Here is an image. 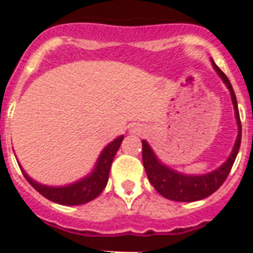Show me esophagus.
I'll return each mask as SVG.
<instances>
[{"instance_id":"obj_1","label":"esophagus","mask_w":253,"mask_h":253,"mask_svg":"<svg viewBox=\"0 0 253 253\" xmlns=\"http://www.w3.org/2000/svg\"><path fill=\"white\" fill-rule=\"evenodd\" d=\"M132 132H134V131H132Z\"/></svg>"}]
</instances>
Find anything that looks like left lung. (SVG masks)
Instances as JSON below:
<instances>
[{
    "label": "left lung",
    "instance_id": "obj_1",
    "mask_svg": "<svg viewBox=\"0 0 253 253\" xmlns=\"http://www.w3.org/2000/svg\"><path fill=\"white\" fill-rule=\"evenodd\" d=\"M212 66L217 70L219 77L222 78L223 83L226 84V86L230 90V96H232V101H233L234 105V112H236V119H237V125H239V135H237V139L234 143L233 152L230 154V157L226 160V163L222 167H219L217 170L203 176H186L167 168L154 156L153 150L150 149L148 142L142 141V161L149 181L152 183V186L156 188L160 195H163L170 201L195 202L211 195L212 192H215L219 187L222 186L223 181L226 180L229 172L234 164V160L239 153L240 143H241V121H240L237 99H236V94H234V90L232 88V84L229 81V78L225 76V73L214 62H212Z\"/></svg>",
    "mask_w": 253,
    "mask_h": 253
}]
</instances>
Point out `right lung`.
Instances as JSON below:
<instances>
[{"mask_svg":"<svg viewBox=\"0 0 253 253\" xmlns=\"http://www.w3.org/2000/svg\"><path fill=\"white\" fill-rule=\"evenodd\" d=\"M123 137L116 138L114 142H111L107 148L100 154L99 161L94 170L83 180L74 183L72 186L67 187H47L42 186L31 179L30 176L25 175L24 170L23 175L28 180L31 186L34 187L39 194L47 198L48 201L55 202L59 205H66V206H77V205H84L88 202L93 201L94 198L103 192V190L107 186L108 181V175H110V168L112 164V160L115 157L118 149L121 146Z\"/></svg>","mask_w":253,"mask_h":253,"instance_id":"right-lung-1","label":"right lung"}]
</instances>
